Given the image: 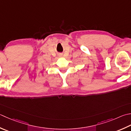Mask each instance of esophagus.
Returning <instances> with one entry per match:
<instances>
[{
  "label": "esophagus",
  "instance_id": "34e87169",
  "mask_svg": "<svg viewBox=\"0 0 131 131\" xmlns=\"http://www.w3.org/2000/svg\"><path fill=\"white\" fill-rule=\"evenodd\" d=\"M59 56H60V57H62V55H60Z\"/></svg>",
  "mask_w": 131,
  "mask_h": 131
}]
</instances>
